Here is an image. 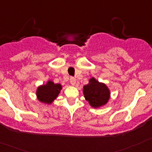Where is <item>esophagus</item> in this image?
Instances as JSON below:
<instances>
[{
	"mask_svg": "<svg viewBox=\"0 0 152 152\" xmlns=\"http://www.w3.org/2000/svg\"><path fill=\"white\" fill-rule=\"evenodd\" d=\"M70 83L72 85H73V86L75 85V83H76V79H75V77H72L70 78Z\"/></svg>",
	"mask_w": 152,
	"mask_h": 152,
	"instance_id": "34e87169",
	"label": "esophagus"
}]
</instances>
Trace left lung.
Listing matches in <instances>:
<instances>
[{
    "instance_id": "8db88e82",
    "label": "left lung",
    "mask_w": 152,
    "mask_h": 152,
    "mask_svg": "<svg viewBox=\"0 0 152 152\" xmlns=\"http://www.w3.org/2000/svg\"><path fill=\"white\" fill-rule=\"evenodd\" d=\"M83 95L93 108H99L105 105L110 98V90L105 83H100L92 77L89 83L83 86Z\"/></svg>"
}]
</instances>
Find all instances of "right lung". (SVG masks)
Instances as JSON below:
<instances>
[{
	"label": "right lung",
	"mask_w": 152,
	"mask_h": 152,
	"mask_svg": "<svg viewBox=\"0 0 152 152\" xmlns=\"http://www.w3.org/2000/svg\"><path fill=\"white\" fill-rule=\"evenodd\" d=\"M62 85L60 83H54L51 80H48L44 85L37 87L36 95L40 102L45 104H51L58 97Z\"/></svg>",
	"instance_id": "add662e5"
}]
</instances>
